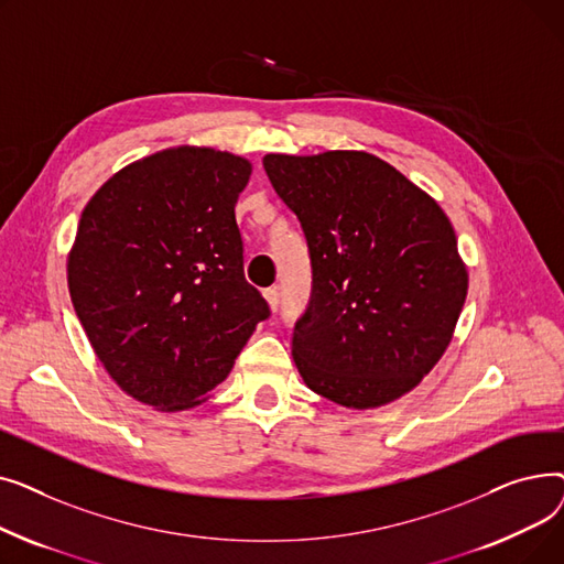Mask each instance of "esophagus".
<instances>
[{
    "mask_svg": "<svg viewBox=\"0 0 564 564\" xmlns=\"http://www.w3.org/2000/svg\"><path fill=\"white\" fill-rule=\"evenodd\" d=\"M262 297L267 300V304H270V308H272V311H276V308H279V304H281V294H279V290H276V288H267V290H262Z\"/></svg>",
    "mask_w": 564,
    "mask_h": 564,
    "instance_id": "1",
    "label": "esophagus"
}]
</instances>
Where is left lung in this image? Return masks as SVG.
<instances>
[{
    "label": "left lung",
    "instance_id": "8db88e82",
    "mask_svg": "<svg viewBox=\"0 0 564 564\" xmlns=\"http://www.w3.org/2000/svg\"><path fill=\"white\" fill-rule=\"evenodd\" d=\"M297 215L313 288L292 357L306 387L349 409L389 404L453 340L468 272L441 205L364 151L262 158Z\"/></svg>",
    "mask_w": 564,
    "mask_h": 564
}]
</instances>
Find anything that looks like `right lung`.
Listing matches in <instances>:
<instances>
[{"mask_svg":"<svg viewBox=\"0 0 564 564\" xmlns=\"http://www.w3.org/2000/svg\"><path fill=\"white\" fill-rule=\"evenodd\" d=\"M249 175L240 155L177 145L113 173L84 207L70 300L109 377L143 404H200L270 317L235 221Z\"/></svg>","mask_w":564,"mask_h":564,"instance_id":"right-lung-1","label":"right lung"}]
</instances>
